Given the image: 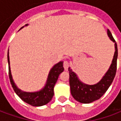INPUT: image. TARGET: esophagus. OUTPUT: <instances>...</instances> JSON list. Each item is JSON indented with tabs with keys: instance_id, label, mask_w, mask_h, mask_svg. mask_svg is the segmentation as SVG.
<instances>
[{
	"instance_id": "esophagus-1",
	"label": "esophagus",
	"mask_w": 121,
	"mask_h": 121,
	"mask_svg": "<svg viewBox=\"0 0 121 121\" xmlns=\"http://www.w3.org/2000/svg\"><path fill=\"white\" fill-rule=\"evenodd\" d=\"M69 67V63L68 61H64V62H63V67H64L65 71L68 70Z\"/></svg>"
}]
</instances>
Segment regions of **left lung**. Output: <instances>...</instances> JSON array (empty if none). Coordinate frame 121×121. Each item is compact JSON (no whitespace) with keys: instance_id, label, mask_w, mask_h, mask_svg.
Returning a JSON list of instances; mask_svg holds the SVG:
<instances>
[{"instance_id":"1","label":"left lung","mask_w":121,"mask_h":121,"mask_svg":"<svg viewBox=\"0 0 121 121\" xmlns=\"http://www.w3.org/2000/svg\"><path fill=\"white\" fill-rule=\"evenodd\" d=\"M108 35L110 39L115 43V52L109 70L99 83L92 86L83 84L79 81L76 74L73 72L71 69H68L71 94L74 99L81 103H91L100 99L106 92L115 78L117 71V60L118 56L117 45L109 30H108Z\"/></svg>"}]
</instances>
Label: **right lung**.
<instances>
[{
    "mask_svg": "<svg viewBox=\"0 0 121 121\" xmlns=\"http://www.w3.org/2000/svg\"><path fill=\"white\" fill-rule=\"evenodd\" d=\"M23 27V26H22ZM22 27H21L22 28ZM8 74L9 78L12 87L18 96L22 99L23 101L26 102L27 104L32 105L33 106H41L45 105L51 100L54 96V87L56 82L58 80V76L64 70L63 66V61H60L53 67L50 70L47 82L45 87L39 92L35 93H26L21 91L15 86L14 82L12 79L11 70L9 67V52H8Z\"/></svg>",
    "mask_w": 121,
    "mask_h": 121,
    "instance_id": "add662e5",
    "label": "right lung"
}]
</instances>
